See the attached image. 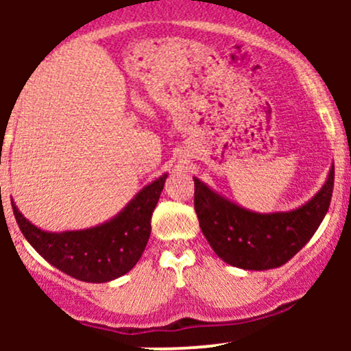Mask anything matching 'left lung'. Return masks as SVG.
Returning a JSON list of instances; mask_svg holds the SVG:
<instances>
[{"label":"left lung","instance_id":"1","mask_svg":"<svg viewBox=\"0 0 351 351\" xmlns=\"http://www.w3.org/2000/svg\"><path fill=\"white\" fill-rule=\"evenodd\" d=\"M195 211L199 228L217 256L245 271H267L291 261L308 243L327 215L335 168L320 191L300 208L284 213H254L217 195L195 178Z\"/></svg>","mask_w":351,"mask_h":351}]
</instances>
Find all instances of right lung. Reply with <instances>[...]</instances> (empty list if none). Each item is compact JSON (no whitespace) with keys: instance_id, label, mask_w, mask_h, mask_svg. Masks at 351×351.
<instances>
[{"instance_id":"right-lung-1","label":"right lung","mask_w":351,"mask_h":351,"mask_svg":"<svg viewBox=\"0 0 351 351\" xmlns=\"http://www.w3.org/2000/svg\"><path fill=\"white\" fill-rule=\"evenodd\" d=\"M167 176L145 186L110 221L82 231H43L19 213L14 201L11 206L23 236L47 263L74 279L100 284L132 271L142 257Z\"/></svg>"}]
</instances>
